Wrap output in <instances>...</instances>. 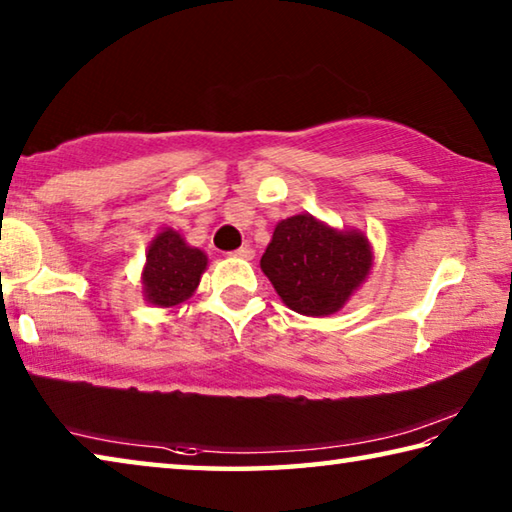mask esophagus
<instances>
[{
  "label": "esophagus",
  "instance_id": "1",
  "mask_svg": "<svg viewBox=\"0 0 512 512\" xmlns=\"http://www.w3.org/2000/svg\"><path fill=\"white\" fill-rule=\"evenodd\" d=\"M235 257H241V259H253L255 257V250L250 248V246H241V248H237L235 253H232Z\"/></svg>",
  "mask_w": 512,
  "mask_h": 512
}]
</instances>
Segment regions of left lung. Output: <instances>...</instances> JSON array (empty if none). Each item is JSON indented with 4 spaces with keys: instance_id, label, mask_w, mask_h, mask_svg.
<instances>
[{
    "instance_id": "8db88e82",
    "label": "left lung",
    "mask_w": 512,
    "mask_h": 512,
    "mask_svg": "<svg viewBox=\"0 0 512 512\" xmlns=\"http://www.w3.org/2000/svg\"><path fill=\"white\" fill-rule=\"evenodd\" d=\"M370 262L368 239L361 232H339L311 214H296L277 223L259 264L289 309L327 316L366 280Z\"/></svg>"
}]
</instances>
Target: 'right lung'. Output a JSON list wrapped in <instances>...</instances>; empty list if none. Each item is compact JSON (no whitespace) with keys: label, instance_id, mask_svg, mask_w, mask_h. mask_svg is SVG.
Listing matches in <instances>:
<instances>
[{"label":"right lung","instance_id":"right-lung-1","mask_svg":"<svg viewBox=\"0 0 512 512\" xmlns=\"http://www.w3.org/2000/svg\"><path fill=\"white\" fill-rule=\"evenodd\" d=\"M207 266L203 250L187 246L173 230L153 239L144 266V296L158 307H173L196 291Z\"/></svg>","mask_w":512,"mask_h":512}]
</instances>
